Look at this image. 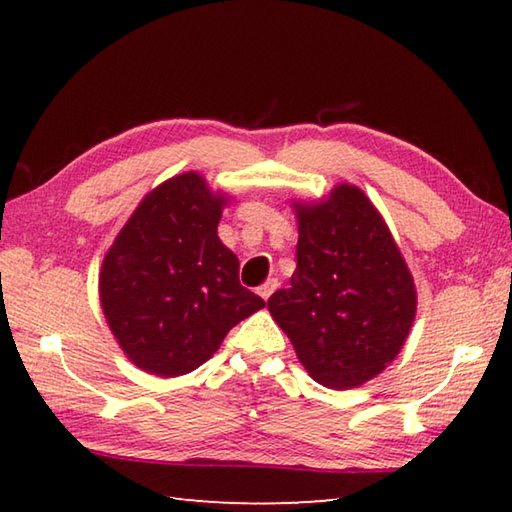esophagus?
I'll use <instances>...</instances> for the list:
<instances>
[{"mask_svg":"<svg viewBox=\"0 0 512 512\" xmlns=\"http://www.w3.org/2000/svg\"><path fill=\"white\" fill-rule=\"evenodd\" d=\"M277 279H268L264 286H259V297H262L264 301H268L270 299V295H273V292L277 290Z\"/></svg>","mask_w":512,"mask_h":512,"instance_id":"obj_1","label":"esophagus"}]
</instances>
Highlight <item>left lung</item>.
Here are the masks:
<instances>
[{
	"mask_svg": "<svg viewBox=\"0 0 512 512\" xmlns=\"http://www.w3.org/2000/svg\"><path fill=\"white\" fill-rule=\"evenodd\" d=\"M292 206L297 268L268 310L319 385L361 387L405 345L416 284L383 215L354 184L339 182L328 198Z\"/></svg>",
	"mask_w": 512,
	"mask_h": 512,
	"instance_id": "8db88e82",
	"label": "left lung"
}]
</instances>
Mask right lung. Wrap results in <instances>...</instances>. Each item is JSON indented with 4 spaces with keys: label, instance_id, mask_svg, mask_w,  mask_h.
<instances>
[{
    "label": "right lung",
    "instance_id": "add662e5",
    "mask_svg": "<svg viewBox=\"0 0 512 512\" xmlns=\"http://www.w3.org/2000/svg\"><path fill=\"white\" fill-rule=\"evenodd\" d=\"M228 195L198 171L151 189L105 253L99 297L116 343L138 369L176 378L220 350L228 330L266 301L239 284L217 237Z\"/></svg>",
    "mask_w": 512,
    "mask_h": 512
}]
</instances>
